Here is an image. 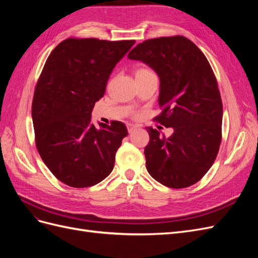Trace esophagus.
Here are the masks:
<instances>
[{
  "mask_svg": "<svg viewBox=\"0 0 258 258\" xmlns=\"http://www.w3.org/2000/svg\"><path fill=\"white\" fill-rule=\"evenodd\" d=\"M136 128H137L136 124H134V123H127V129H128L129 132H132Z\"/></svg>",
  "mask_w": 258,
  "mask_h": 258,
  "instance_id": "1",
  "label": "esophagus"
}]
</instances>
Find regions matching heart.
<instances>
[{"label": "heart", "instance_id": "b5f03b06", "mask_svg": "<svg viewBox=\"0 0 258 258\" xmlns=\"http://www.w3.org/2000/svg\"><path fill=\"white\" fill-rule=\"evenodd\" d=\"M138 72H151V71H150V70H147V69H139L138 71H137V73Z\"/></svg>", "mask_w": 258, "mask_h": 258}]
</instances>
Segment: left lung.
<instances>
[{"mask_svg":"<svg viewBox=\"0 0 258 258\" xmlns=\"http://www.w3.org/2000/svg\"><path fill=\"white\" fill-rule=\"evenodd\" d=\"M128 58L157 73L162 111L154 119L173 128L169 138L146 128L148 173L171 188L194 185L212 167L222 141L223 104L212 68L196 45L179 35L144 41Z\"/></svg>","mask_w":258,"mask_h":258,"instance_id":"left-lung-1","label":"left lung"}]
</instances>
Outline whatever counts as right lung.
I'll list each match as a JSON object with an SVG mask.
<instances>
[{"label": "right lung", "instance_id": "right-lung-1", "mask_svg": "<svg viewBox=\"0 0 258 258\" xmlns=\"http://www.w3.org/2000/svg\"><path fill=\"white\" fill-rule=\"evenodd\" d=\"M135 43L70 37L46 60L32 102L35 144L62 183L90 187L112 172L127 128L121 121L99 122L97 128L91 112L113 69Z\"/></svg>", "mask_w": 258, "mask_h": 258}]
</instances>
